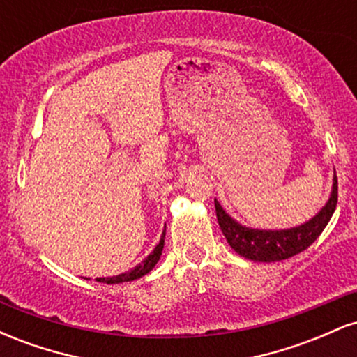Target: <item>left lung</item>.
<instances>
[{
  "instance_id": "8db88e82",
  "label": "left lung",
  "mask_w": 357,
  "mask_h": 357,
  "mask_svg": "<svg viewBox=\"0 0 357 357\" xmlns=\"http://www.w3.org/2000/svg\"><path fill=\"white\" fill-rule=\"evenodd\" d=\"M335 204H337V178H334L329 202L312 220L290 230L268 231L241 227L225 213L221 204L215 199L216 218L225 238L238 255L253 261H280L304 252L317 240L326 225L329 223Z\"/></svg>"
}]
</instances>
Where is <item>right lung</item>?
I'll return each instance as SVG.
<instances>
[{
    "label": "right lung",
    "instance_id": "1",
    "mask_svg": "<svg viewBox=\"0 0 357 357\" xmlns=\"http://www.w3.org/2000/svg\"><path fill=\"white\" fill-rule=\"evenodd\" d=\"M165 236H166V228L165 231H162L161 240H159L158 247L154 248V252L151 253V255H147V258H144L137 267H134L132 270H129V272L121 273V275H116V277L97 278V282H105V284H122V282H130V280H136V278L144 277L146 273H149L151 270L154 268V265L158 264L159 257H161L162 253V248H165Z\"/></svg>",
    "mask_w": 357,
    "mask_h": 357
}]
</instances>
